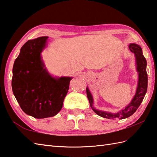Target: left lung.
<instances>
[{
    "instance_id": "8db88e82",
    "label": "left lung",
    "mask_w": 157,
    "mask_h": 157,
    "mask_svg": "<svg viewBox=\"0 0 157 157\" xmlns=\"http://www.w3.org/2000/svg\"><path fill=\"white\" fill-rule=\"evenodd\" d=\"M129 49L131 52L134 53L136 57V70L138 72V82L136 89V94L134 95L132 100L127 106L123 108L118 113H109V112L102 111L97 110L94 107V98H93L91 93L89 91L88 87L86 88L87 95L88 100L90 104V106L95 113L99 116H100L105 119H124L130 116L135 113L137 108L142 102L144 98L147 91L148 87V75L146 72V59L143 56L142 49L141 47L136 43H131L129 45Z\"/></svg>"
}]
</instances>
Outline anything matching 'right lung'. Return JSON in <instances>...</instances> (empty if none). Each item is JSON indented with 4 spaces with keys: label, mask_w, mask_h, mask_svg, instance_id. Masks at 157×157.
Returning a JSON list of instances; mask_svg holds the SVG:
<instances>
[{
    "label": "right lung",
    "mask_w": 157,
    "mask_h": 157,
    "mask_svg": "<svg viewBox=\"0 0 157 157\" xmlns=\"http://www.w3.org/2000/svg\"><path fill=\"white\" fill-rule=\"evenodd\" d=\"M47 38L28 40L13 67V93L22 110L36 119L54 117L59 113L72 78L53 77L47 71L41 57Z\"/></svg>",
    "instance_id": "obj_1"
}]
</instances>
